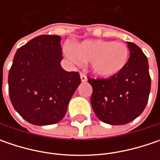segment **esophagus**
I'll use <instances>...</instances> for the list:
<instances>
[{
	"mask_svg": "<svg viewBox=\"0 0 160 160\" xmlns=\"http://www.w3.org/2000/svg\"><path fill=\"white\" fill-rule=\"evenodd\" d=\"M80 78H81V81H82V82H86V81H87V77H86L85 75H83V73L80 74Z\"/></svg>",
	"mask_w": 160,
	"mask_h": 160,
	"instance_id": "1",
	"label": "esophagus"
}]
</instances>
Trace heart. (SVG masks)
Here are the masks:
<instances>
[{
    "instance_id": "1",
    "label": "heart",
    "mask_w": 160,
    "mask_h": 160,
    "mask_svg": "<svg viewBox=\"0 0 160 160\" xmlns=\"http://www.w3.org/2000/svg\"><path fill=\"white\" fill-rule=\"evenodd\" d=\"M66 56L75 63L89 62L96 76L110 77L126 67L129 50L125 43L104 40H85L74 44L72 49L65 47Z\"/></svg>"
}]
</instances>
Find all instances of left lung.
<instances>
[{"label": "left lung", "instance_id": "1", "mask_svg": "<svg viewBox=\"0 0 160 160\" xmlns=\"http://www.w3.org/2000/svg\"><path fill=\"white\" fill-rule=\"evenodd\" d=\"M130 57L117 75L88 78L92 87L91 103L96 117L109 125H126L144 110L151 92L148 58L136 44L126 42Z\"/></svg>", "mask_w": 160, "mask_h": 160}]
</instances>
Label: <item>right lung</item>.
<instances>
[{
    "instance_id": "1",
    "label": "right lung",
    "mask_w": 160,
    "mask_h": 160,
    "mask_svg": "<svg viewBox=\"0 0 160 160\" xmlns=\"http://www.w3.org/2000/svg\"><path fill=\"white\" fill-rule=\"evenodd\" d=\"M61 37L42 34L16 52L8 77L10 102L16 111L35 126L53 125L67 112L81 83L78 72L64 70Z\"/></svg>"
}]
</instances>
